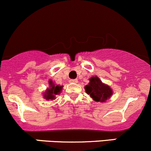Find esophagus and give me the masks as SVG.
<instances>
[{
  "label": "esophagus",
  "instance_id": "1",
  "mask_svg": "<svg viewBox=\"0 0 151 151\" xmlns=\"http://www.w3.org/2000/svg\"><path fill=\"white\" fill-rule=\"evenodd\" d=\"M69 82L71 83H78V80L77 79H70V80L69 81Z\"/></svg>",
  "mask_w": 151,
  "mask_h": 151
}]
</instances>
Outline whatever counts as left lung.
<instances>
[{"label":"left lung","mask_w":151,"mask_h":151,"mask_svg":"<svg viewBox=\"0 0 151 151\" xmlns=\"http://www.w3.org/2000/svg\"><path fill=\"white\" fill-rule=\"evenodd\" d=\"M89 83L85 86V91L94 101L105 102L113 94V89L108 85L105 84L97 76H93L89 79Z\"/></svg>","instance_id":"left-lung-1"}]
</instances>
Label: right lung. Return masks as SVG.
I'll list each match as a JSON object with an SVG mask.
<instances>
[{"label": "right lung", "mask_w": 151, "mask_h": 151, "mask_svg": "<svg viewBox=\"0 0 151 151\" xmlns=\"http://www.w3.org/2000/svg\"><path fill=\"white\" fill-rule=\"evenodd\" d=\"M49 88L46 89V91L43 93V98L46 100H53L56 99V95H58L61 93L63 86L60 85H56L52 80H49Z\"/></svg>", "instance_id": "obj_1"}]
</instances>
